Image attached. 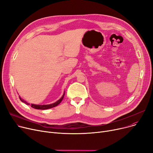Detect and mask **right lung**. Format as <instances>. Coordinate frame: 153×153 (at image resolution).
Instances as JSON below:
<instances>
[{
	"label": "right lung",
	"instance_id": "1",
	"mask_svg": "<svg viewBox=\"0 0 153 153\" xmlns=\"http://www.w3.org/2000/svg\"><path fill=\"white\" fill-rule=\"evenodd\" d=\"M64 94H63L62 97L60 98V99H59L58 101H56V102H54V103H51V104H48V105H36V104L31 103L30 105H31V107L32 108H35V109H38V110H46V109H49V108H53V107H56V106L58 105L61 102V101L62 100V99H63V98H64ZM19 99H20V100L22 102L25 103L26 104V105H30L29 103H28V102H26L25 100H24L23 99H22L20 97V96H19Z\"/></svg>",
	"mask_w": 153,
	"mask_h": 153
}]
</instances>
